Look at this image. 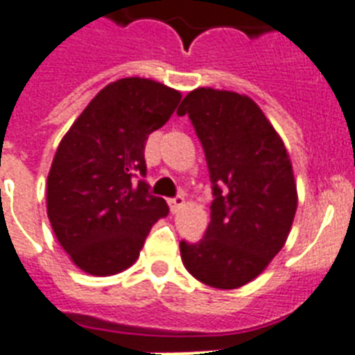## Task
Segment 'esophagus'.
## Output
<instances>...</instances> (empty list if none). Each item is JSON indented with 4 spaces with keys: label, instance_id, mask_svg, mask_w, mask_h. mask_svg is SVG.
Wrapping results in <instances>:
<instances>
[{
    "label": "esophagus",
    "instance_id": "1",
    "mask_svg": "<svg viewBox=\"0 0 355 355\" xmlns=\"http://www.w3.org/2000/svg\"><path fill=\"white\" fill-rule=\"evenodd\" d=\"M184 206V197L182 195H177V197H173V199H169V208H171L173 214H177L180 208Z\"/></svg>",
    "mask_w": 355,
    "mask_h": 355
}]
</instances>
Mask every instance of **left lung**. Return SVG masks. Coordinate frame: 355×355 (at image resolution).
Listing matches in <instances>:
<instances>
[{
    "label": "left lung",
    "mask_w": 355,
    "mask_h": 355,
    "mask_svg": "<svg viewBox=\"0 0 355 355\" xmlns=\"http://www.w3.org/2000/svg\"><path fill=\"white\" fill-rule=\"evenodd\" d=\"M177 114L191 119L214 193L205 237L180 241L184 267L206 286L236 289L261 275L289 236L297 211L291 160L250 97L197 88Z\"/></svg>",
    "instance_id": "left-lung-1"
}]
</instances>
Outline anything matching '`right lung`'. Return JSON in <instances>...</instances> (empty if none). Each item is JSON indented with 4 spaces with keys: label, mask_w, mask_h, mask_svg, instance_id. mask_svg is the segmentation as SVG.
<instances>
[{
    "label": "right lung",
    "mask_w": 355,
    "mask_h": 355,
    "mask_svg": "<svg viewBox=\"0 0 355 355\" xmlns=\"http://www.w3.org/2000/svg\"><path fill=\"white\" fill-rule=\"evenodd\" d=\"M180 97L150 79L110 83L58 145L47 175V217L58 243L88 275L128 269L153 225L169 214L141 178L144 153L149 134L166 125Z\"/></svg>",
    "instance_id": "right-lung-1"
}]
</instances>
